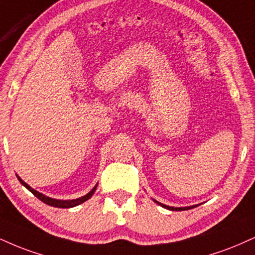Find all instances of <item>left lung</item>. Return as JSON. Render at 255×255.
Here are the masks:
<instances>
[{
  "label": "left lung",
  "mask_w": 255,
  "mask_h": 255,
  "mask_svg": "<svg viewBox=\"0 0 255 255\" xmlns=\"http://www.w3.org/2000/svg\"><path fill=\"white\" fill-rule=\"evenodd\" d=\"M153 201H154V202H155V203H157V204H159V205H160V207H162V208H165V209H168V210H173V211H182V210H189V209H192V208L197 207V205H191V207H182V208H174V207H168V205H165V204H162V203H160V202L155 201V199H153Z\"/></svg>",
  "instance_id": "1"
}]
</instances>
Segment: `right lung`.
<instances>
[{"mask_svg":"<svg viewBox=\"0 0 255 255\" xmlns=\"http://www.w3.org/2000/svg\"><path fill=\"white\" fill-rule=\"evenodd\" d=\"M16 177H17V179H19V182L22 184L24 188L28 189L29 191L35 196L36 198H39L40 201L44 202V203H46V204L51 205V207H56V208H73V207H76V205H79V204L84 203L85 201H88L89 198H91V196L94 195L95 190H96V188H97V185H95L94 188H93V190H91V191L89 192V194H87L85 196H83V197H79V198H76V199H69V201H63V199H54V198L47 197V196L40 194V192L36 191V190H34L33 188H30L28 184L24 183L23 180L21 179L19 176H17V174H16Z\"/></svg>","mask_w":255,"mask_h":255,"instance_id":"obj_1","label":"right lung"}]
</instances>
